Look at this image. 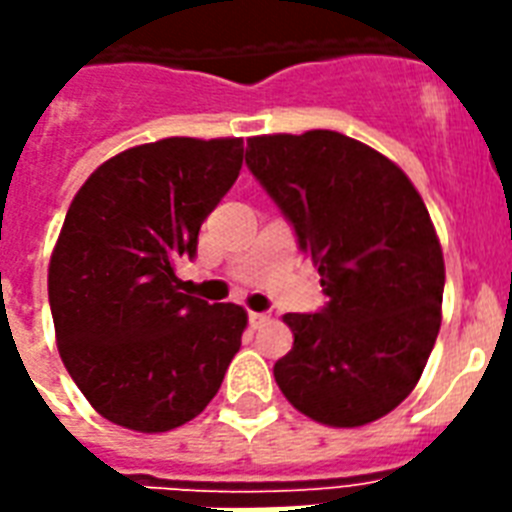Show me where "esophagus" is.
Returning <instances> with one entry per match:
<instances>
[{"label": "esophagus", "mask_w": 512, "mask_h": 512, "mask_svg": "<svg viewBox=\"0 0 512 512\" xmlns=\"http://www.w3.org/2000/svg\"><path fill=\"white\" fill-rule=\"evenodd\" d=\"M268 321H271V316H268V313H257V311H249V324H252V327H263V324H268Z\"/></svg>", "instance_id": "obj_1"}]
</instances>
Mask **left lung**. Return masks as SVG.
Returning a JSON list of instances; mask_svg holds the SVG:
<instances>
[{
	"instance_id": "left-lung-1",
	"label": "left lung",
	"mask_w": 512,
	"mask_h": 512,
	"mask_svg": "<svg viewBox=\"0 0 512 512\" xmlns=\"http://www.w3.org/2000/svg\"><path fill=\"white\" fill-rule=\"evenodd\" d=\"M247 167L319 268L327 305L287 313L295 345L273 366L305 417L358 428L414 390L441 329L444 252L412 180L332 130L247 140Z\"/></svg>"
}]
</instances>
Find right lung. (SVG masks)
Returning <instances> with one entry per match:
<instances>
[{
	"mask_svg": "<svg viewBox=\"0 0 512 512\" xmlns=\"http://www.w3.org/2000/svg\"><path fill=\"white\" fill-rule=\"evenodd\" d=\"M241 138H164L87 177L52 249L58 350L92 409L122 428H180L215 398L247 311L180 292V257L239 177Z\"/></svg>",
	"mask_w": 512,
	"mask_h": 512,
	"instance_id": "add662e5",
	"label": "right lung"
}]
</instances>
